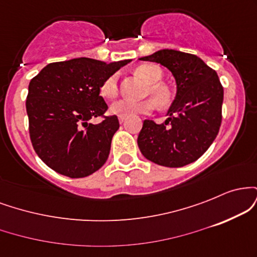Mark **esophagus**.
Instances as JSON below:
<instances>
[{"label": "esophagus", "instance_id": "obj_1", "mask_svg": "<svg viewBox=\"0 0 257 257\" xmlns=\"http://www.w3.org/2000/svg\"><path fill=\"white\" fill-rule=\"evenodd\" d=\"M119 123H120V124H123V123H125V118H124V117H119Z\"/></svg>", "mask_w": 257, "mask_h": 257}]
</instances>
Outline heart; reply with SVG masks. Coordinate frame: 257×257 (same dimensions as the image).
Here are the masks:
<instances>
[{"label": "heart", "instance_id": "1", "mask_svg": "<svg viewBox=\"0 0 257 257\" xmlns=\"http://www.w3.org/2000/svg\"><path fill=\"white\" fill-rule=\"evenodd\" d=\"M137 73L150 83V87L147 88L146 93L151 94L159 106L168 105V102H169V93H168L167 88L164 85L158 83L162 79L163 73H162V70L159 69L157 65H141L137 69ZM117 93H118L117 75L108 76L102 82L101 87H100V94L106 99H112L117 95ZM154 100L151 98L143 100H117V101L111 104L110 113L118 117H124V118L137 116V114L140 113H151L156 107Z\"/></svg>", "mask_w": 257, "mask_h": 257}]
</instances>
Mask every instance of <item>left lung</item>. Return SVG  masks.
<instances>
[{"label":"left lung","instance_id":"8db88e82","mask_svg":"<svg viewBox=\"0 0 257 257\" xmlns=\"http://www.w3.org/2000/svg\"><path fill=\"white\" fill-rule=\"evenodd\" d=\"M139 60L163 65L176 83L168 118L162 124L144 120L139 149L158 166H187L209 149L219 133L223 88L217 73L197 55L175 49H161Z\"/></svg>","mask_w":257,"mask_h":257}]
</instances>
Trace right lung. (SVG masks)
Returning a JSON list of instances; mask_svg holds the SVG:
<instances>
[{
  "mask_svg": "<svg viewBox=\"0 0 257 257\" xmlns=\"http://www.w3.org/2000/svg\"><path fill=\"white\" fill-rule=\"evenodd\" d=\"M132 61L76 58L44 66L30 81L26 98L32 146L53 170L77 179L100 169L118 131L117 116L99 124L89 120L107 110L100 87L108 76Z\"/></svg>",
  "mask_w": 257,
  "mask_h": 257,
  "instance_id": "obj_1",
  "label": "right lung"
}]
</instances>
